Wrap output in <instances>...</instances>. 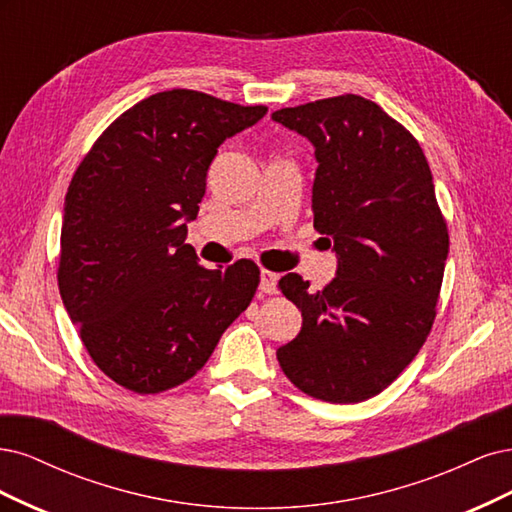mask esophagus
Segmentation results:
<instances>
[{
    "mask_svg": "<svg viewBox=\"0 0 512 512\" xmlns=\"http://www.w3.org/2000/svg\"><path fill=\"white\" fill-rule=\"evenodd\" d=\"M276 283H278V274L270 270H261V280H259V291L261 293H276Z\"/></svg>",
    "mask_w": 512,
    "mask_h": 512,
    "instance_id": "1",
    "label": "esophagus"
}]
</instances>
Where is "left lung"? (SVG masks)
<instances>
[{
    "label": "left lung",
    "instance_id": "obj_1",
    "mask_svg": "<svg viewBox=\"0 0 512 512\" xmlns=\"http://www.w3.org/2000/svg\"><path fill=\"white\" fill-rule=\"evenodd\" d=\"M315 144V229L332 238L336 278L310 291L300 274L278 289L302 310V332L276 351L310 398L364 402L417 357L432 332L449 229L417 138L361 95L272 112Z\"/></svg>",
    "mask_w": 512,
    "mask_h": 512
}]
</instances>
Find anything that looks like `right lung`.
<instances>
[{"label": "right lung", "mask_w": 512, "mask_h": 512, "mask_svg": "<svg viewBox=\"0 0 512 512\" xmlns=\"http://www.w3.org/2000/svg\"><path fill=\"white\" fill-rule=\"evenodd\" d=\"M266 112L161 91L114 119L76 168L57 283L93 364L117 385L140 395L183 385L249 308L257 263L208 270L185 238L217 148Z\"/></svg>", "instance_id": "add662e5"}]
</instances>
